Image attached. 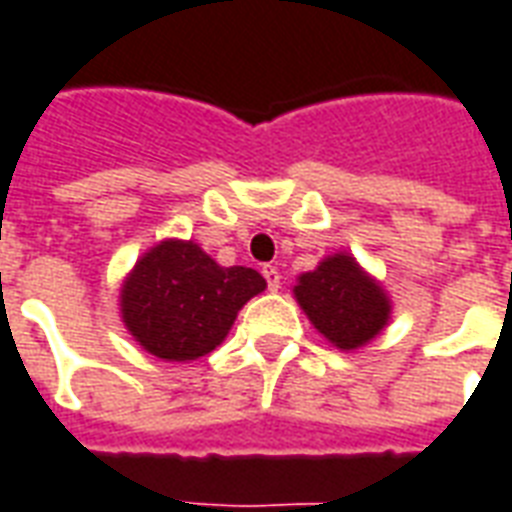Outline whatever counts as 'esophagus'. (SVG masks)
<instances>
[{
	"label": "esophagus",
	"mask_w": 512,
	"mask_h": 512,
	"mask_svg": "<svg viewBox=\"0 0 512 512\" xmlns=\"http://www.w3.org/2000/svg\"><path fill=\"white\" fill-rule=\"evenodd\" d=\"M263 276H266V285H268V290H279V287H282V276H279V268L276 266H266L263 268Z\"/></svg>",
	"instance_id": "obj_1"
}]
</instances>
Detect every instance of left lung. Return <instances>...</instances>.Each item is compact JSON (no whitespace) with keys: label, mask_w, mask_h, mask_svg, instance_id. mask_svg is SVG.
<instances>
[{"label":"left lung","mask_w":512,"mask_h":512,"mask_svg":"<svg viewBox=\"0 0 512 512\" xmlns=\"http://www.w3.org/2000/svg\"><path fill=\"white\" fill-rule=\"evenodd\" d=\"M293 293L314 328L339 350H355L374 339L391 314L382 287L350 255L323 260L298 279Z\"/></svg>","instance_id":"8db88e82"}]
</instances>
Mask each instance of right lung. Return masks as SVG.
Returning a JSON list of instances; mask_svg holds the SVG:
<instances>
[{
	"label": "right lung",
	"mask_w": 512,
	"mask_h": 512,
	"mask_svg": "<svg viewBox=\"0 0 512 512\" xmlns=\"http://www.w3.org/2000/svg\"><path fill=\"white\" fill-rule=\"evenodd\" d=\"M263 290L266 279L255 268H222L192 241H162L121 287V317L151 355L195 361L225 339L238 309Z\"/></svg>",
	"instance_id": "obj_1"
}]
</instances>
